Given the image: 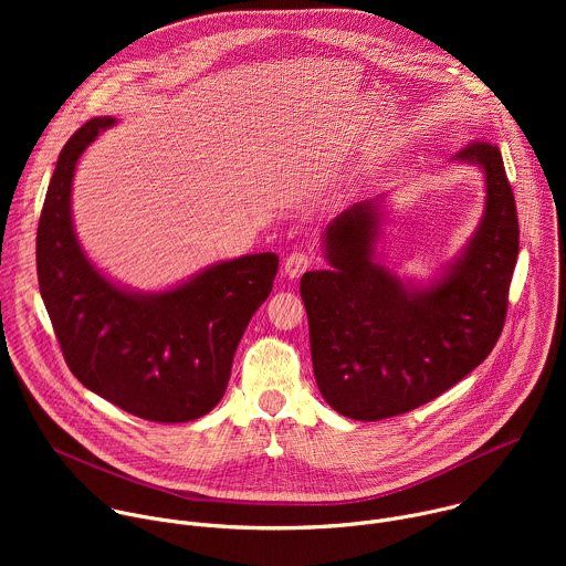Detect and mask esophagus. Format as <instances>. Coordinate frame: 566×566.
I'll use <instances>...</instances> for the list:
<instances>
[{"label": "esophagus", "instance_id": "1", "mask_svg": "<svg viewBox=\"0 0 566 566\" xmlns=\"http://www.w3.org/2000/svg\"><path fill=\"white\" fill-rule=\"evenodd\" d=\"M311 255L308 253H304V251H293L286 260H284V273H286V277H291V280H295V277H300L308 266H311Z\"/></svg>", "mask_w": 566, "mask_h": 566}]
</instances>
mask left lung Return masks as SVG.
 <instances>
[{"label": "left lung", "instance_id": "obj_1", "mask_svg": "<svg viewBox=\"0 0 566 566\" xmlns=\"http://www.w3.org/2000/svg\"><path fill=\"white\" fill-rule=\"evenodd\" d=\"M452 160L483 170L486 208L430 286L378 262L380 199L336 217L325 230L332 269L302 275L315 382L343 417L380 421L426 406L486 360L504 329L520 226L502 151L474 140Z\"/></svg>", "mask_w": 566, "mask_h": 566}]
</instances>
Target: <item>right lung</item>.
<instances>
[{"label":"right lung","instance_id":"obj_1","mask_svg":"<svg viewBox=\"0 0 566 566\" xmlns=\"http://www.w3.org/2000/svg\"><path fill=\"white\" fill-rule=\"evenodd\" d=\"M92 118L62 147L38 226V282L71 374L116 408L186 423L221 400L237 345L264 304L277 255L214 264L160 293L127 291L85 255L71 219L77 158L112 127Z\"/></svg>","mask_w":566,"mask_h":566}]
</instances>
